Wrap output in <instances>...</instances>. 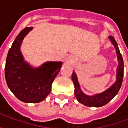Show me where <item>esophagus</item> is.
I'll use <instances>...</instances> for the list:
<instances>
[{
	"mask_svg": "<svg viewBox=\"0 0 128 128\" xmlns=\"http://www.w3.org/2000/svg\"><path fill=\"white\" fill-rule=\"evenodd\" d=\"M68 60H70V59H68Z\"/></svg>",
	"mask_w": 128,
	"mask_h": 128,
	"instance_id": "1",
	"label": "esophagus"
}]
</instances>
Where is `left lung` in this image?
I'll use <instances>...</instances> for the list:
<instances>
[{
    "label": "left lung",
    "mask_w": 128,
    "mask_h": 128,
    "mask_svg": "<svg viewBox=\"0 0 128 128\" xmlns=\"http://www.w3.org/2000/svg\"><path fill=\"white\" fill-rule=\"evenodd\" d=\"M109 39H110V42L112 44V45L115 48L118 61V66L117 68V74H116V81L112 86L103 92L96 94L92 96H89L82 92L79 82L78 80L77 75L74 70L72 74V80L74 82V86H75V92H74L75 96L79 103L86 106L100 107V106L106 105L118 94L122 84L123 76H124L123 59H122V54L120 52L118 43L115 41L114 38L112 36H109Z\"/></svg>",
    "instance_id": "obj_1"
}]
</instances>
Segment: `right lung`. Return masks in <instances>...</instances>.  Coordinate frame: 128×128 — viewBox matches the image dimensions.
I'll list each match as a JSON object with an SVG mask.
<instances>
[{"instance_id":"1","label":"right lung","mask_w":128,"mask_h":128,"mask_svg":"<svg viewBox=\"0 0 128 128\" xmlns=\"http://www.w3.org/2000/svg\"><path fill=\"white\" fill-rule=\"evenodd\" d=\"M32 29L33 27H26L16 36L8 51L5 68L6 80L10 90L25 103H39L46 99L62 66V62L48 61L34 68L24 60L22 44Z\"/></svg>"}]
</instances>
